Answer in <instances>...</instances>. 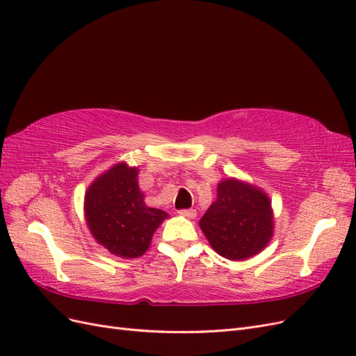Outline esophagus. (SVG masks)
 Here are the masks:
<instances>
[{
  "label": "esophagus",
  "instance_id": "34e87169",
  "mask_svg": "<svg viewBox=\"0 0 356 356\" xmlns=\"http://www.w3.org/2000/svg\"><path fill=\"white\" fill-rule=\"evenodd\" d=\"M178 213L186 218H195L197 212H196V209H179Z\"/></svg>",
  "mask_w": 356,
  "mask_h": 356
}]
</instances>
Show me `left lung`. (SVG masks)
<instances>
[{
  "label": "left lung",
  "mask_w": 356,
  "mask_h": 356,
  "mask_svg": "<svg viewBox=\"0 0 356 356\" xmlns=\"http://www.w3.org/2000/svg\"><path fill=\"white\" fill-rule=\"evenodd\" d=\"M211 246L229 260L260 252L273 234L270 200L263 191L236 179L218 184L217 200L200 220Z\"/></svg>",
  "instance_id": "1"
}]
</instances>
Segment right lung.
<instances>
[{"label":"right lung","mask_w":356,"mask_h":356,"mask_svg":"<svg viewBox=\"0 0 356 356\" xmlns=\"http://www.w3.org/2000/svg\"><path fill=\"white\" fill-rule=\"evenodd\" d=\"M136 177L138 169L118 163L93 182L84 199L93 238L123 258L141 257L159 224L168 218L165 211L147 207Z\"/></svg>","instance_id":"add662e5"}]
</instances>
